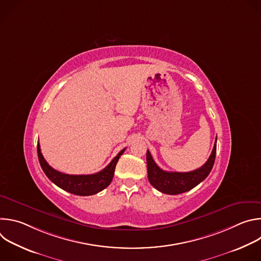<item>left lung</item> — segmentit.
Returning a JSON list of instances; mask_svg holds the SVG:
<instances>
[{"label":"left lung","mask_w":261,"mask_h":261,"mask_svg":"<svg viewBox=\"0 0 261 261\" xmlns=\"http://www.w3.org/2000/svg\"><path fill=\"white\" fill-rule=\"evenodd\" d=\"M217 137L214 144L212 154L207 161L198 169L189 172H171L161 169L154 161L150 151H146V164H147V178L154 188L158 191L176 195L187 192L198 184H200L211 172L216 158Z\"/></svg>","instance_id":"8db88e82"}]
</instances>
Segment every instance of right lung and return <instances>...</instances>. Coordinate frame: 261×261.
<instances>
[{"label":"right lung","instance_id":"add662e5","mask_svg":"<svg viewBox=\"0 0 261 261\" xmlns=\"http://www.w3.org/2000/svg\"><path fill=\"white\" fill-rule=\"evenodd\" d=\"M126 147L113 159L104 169L97 173L93 174H66L54 169L48 163L45 161L41 154L40 144L38 142L37 144V153H38V159L40 165L46 174V176L56 184L58 187L61 189L75 194L80 196H89L96 194L103 189H105L107 186L111 182L115 174L116 165L121 157V155L125 152Z\"/></svg>","mask_w":261,"mask_h":261}]
</instances>
